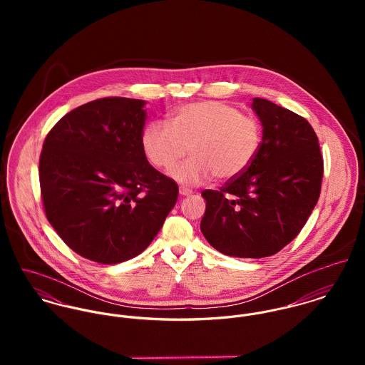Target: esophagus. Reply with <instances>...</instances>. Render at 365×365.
Segmentation results:
<instances>
[{"mask_svg":"<svg viewBox=\"0 0 365 365\" xmlns=\"http://www.w3.org/2000/svg\"><path fill=\"white\" fill-rule=\"evenodd\" d=\"M191 194H192L191 190H188V188H180V195H181V197H188V195H191Z\"/></svg>","mask_w":365,"mask_h":365,"instance_id":"1","label":"esophagus"}]
</instances>
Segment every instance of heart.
I'll return each instance as SVG.
<instances>
[{"label":"heart","mask_w":365,"mask_h":365,"mask_svg":"<svg viewBox=\"0 0 365 365\" xmlns=\"http://www.w3.org/2000/svg\"><path fill=\"white\" fill-rule=\"evenodd\" d=\"M262 142L260 122L232 105L219 101L191 103L175 108L168 125L149 122L140 136L146 158L170 170L187 155L192 157L170 175L182 185H197L212 175L230 181L243 174L257 156Z\"/></svg>","instance_id":"obj_1"}]
</instances>
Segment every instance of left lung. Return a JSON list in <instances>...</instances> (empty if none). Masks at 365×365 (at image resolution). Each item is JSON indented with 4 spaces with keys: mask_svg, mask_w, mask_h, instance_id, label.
<instances>
[{
    "mask_svg": "<svg viewBox=\"0 0 365 365\" xmlns=\"http://www.w3.org/2000/svg\"><path fill=\"white\" fill-rule=\"evenodd\" d=\"M262 142L249 168L219 191L205 190L201 232L222 255L269 257L292 242L319 200L323 158L307 119L255 98Z\"/></svg>",
    "mask_w": 365,
    "mask_h": 365,
    "instance_id": "left-lung-1",
    "label": "left lung"
}]
</instances>
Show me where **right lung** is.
I'll use <instances>...</instances> for the list:
<instances>
[{"label": "right lung", "instance_id": "right-lung-1", "mask_svg": "<svg viewBox=\"0 0 365 365\" xmlns=\"http://www.w3.org/2000/svg\"><path fill=\"white\" fill-rule=\"evenodd\" d=\"M146 101L109 97L66 113L45 139L39 180L46 217L77 255L101 264L139 256L178 198L142 150Z\"/></svg>", "mask_w": 365, "mask_h": 365}]
</instances>
